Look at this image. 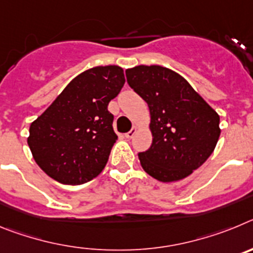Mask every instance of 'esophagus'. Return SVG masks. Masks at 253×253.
<instances>
[{
  "instance_id": "obj_1",
  "label": "esophagus",
  "mask_w": 253,
  "mask_h": 253,
  "mask_svg": "<svg viewBox=\"0 0 253 253\" xmlns=\"http://www.w3.org/2000/svg\"><path fill=\"white\" fill-rule=\"evenodd\" d=\"M137 131H138V126H133L130 131H128V133L125 134V137L128 138V139H131V138L134 137V134L137 133Z\"/></svg>"
}]
</instances>
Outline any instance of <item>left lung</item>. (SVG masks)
Instances as JSON below:
<instances>
[{
	"instance_id": "8db88e82",
	"label": "left lung",
	"mask_w": 253,
	"mask_h": 253,
	"mask_svg": "<svg viewBox=\"0 0 253 253\" xmlns=\"http://www.w3.org/2000/svg\"><path fill=\"white\" fill-rule=\"evenodd\" d=\"M126 81L148 104L152 146L138 154L143 169L162 182L191 175L213 153L219 115L182 76L152 64L128 68Z\"/></svg>"
}]
</instances>
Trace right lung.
<instances>
[{
    "label": "right lung",
    "instance_id": "right-lung-1",
    "mask_svg": "<svg viewBox=\"0 0 253 253\" xmlns=\"http://www.w3.org/2000/svg\"><path fill=\"white\" fill-rule=\"evenodd\" d=\"M124 84L119 66L87 69L31 123L28 144L49 177L64 185H81L101 173L118 139L107 105Z\"/></svg>",
    "mask_w": 253,
    "mask_h": 253
}]
</instances>
